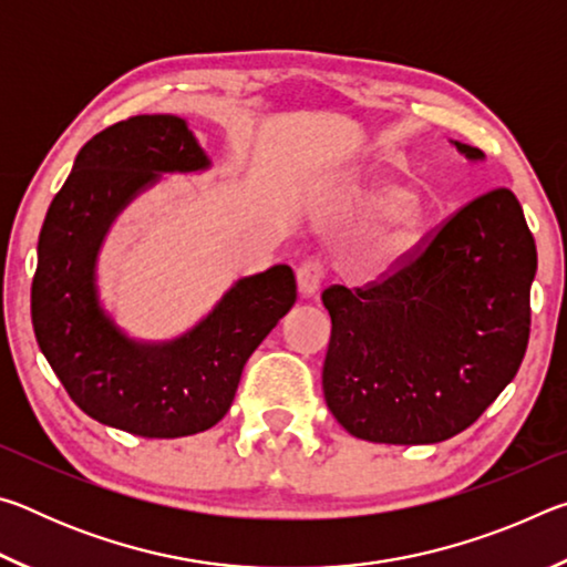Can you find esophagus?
Here are the masks:
<instances>
[{"label":"esophagus","instance_id":"1","mask_svg":"<svg viewBox=\"0 0 567 567\" xmlns=\"http://www.w3.org/2000/svg\"><path fill=\"white\" fill-rule=\"evenodd\" d=\"M324 280V272L318 262H302L297 267V287H300L302 297H315L320 292Z\"/></svg>","mask_w":567,"mask_h":567}]
</instances>
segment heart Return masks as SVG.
Instances as JSON below:
<instances>
[{"label":"heart","instance_id":"b5f03b06","mask_svg":"<svg viewBox=\"0 0 567 567\" xmlns=\"http://www.w3.org/2000/svg\"><path fill=\"white\" fill-rule=\"evenodd\" d=\"M358 203L368 209H382L375 225L364 235L358 260L368 270H390L415 249L427 229V209L405 187L388 179H375L358 189Z\"/></svg>","mask_w":567,"mask_h":567}]
</instances>
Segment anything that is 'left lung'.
I'll return each mask as SVG.
<instances>
[{"mask_svg":"<svg viewBox=\"0 0 567 567\" xmlns=\"http://www.w3.org/2000/svg\"><path fill=\"white\" fill-rule=\"evenodd\" d=\"M470 162L485 155L450 140ZM535 239L511 189L450 217L415 260L368 290L322 292V390L350 435L430 445L463 433L511 385L530 334Z\"/></svg>","mask_w":567,"mask_h":567,"instance_id":"left-lung-1","label":"left lung"}]
</instances>
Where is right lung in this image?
Wrapping results in <instances>:
<instances>
[{"instance_id": "add662e5", "label": "right lung", "mask_w": 567, "mask_h": 567, "mask_svg": "<svg viewBox=\"0 0 567 567\" xmlns=\"http://www.w3.org/2000/svg\"><path fill=\"white\" fill-rule=\"evenodd\" d=\"M213 167L187 120L137 114L80 150L47 209L32 282L40 350L74 405L142 437H185L225 417L245 362L297 300L292 267L239 277L172 340H140L104 307L97 262L112 225L162 175Z\"/></svg>"}]
</instances>
